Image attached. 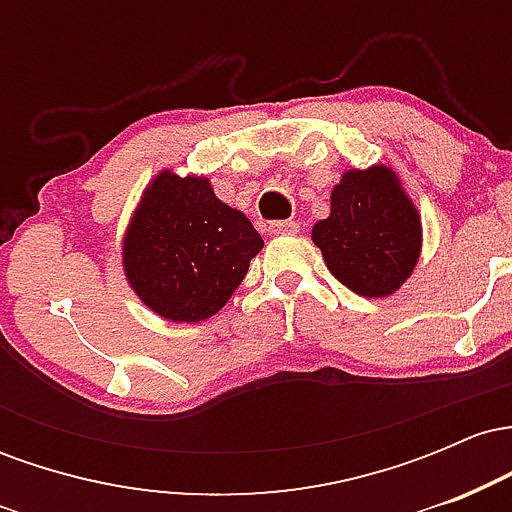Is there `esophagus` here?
I'll return each instance as SVG.
<instances>
[{
    "instance_id": "esophagus-1",
    "label": "esophagus",
    "mask_w": 512,
    "mask_h": 512,
    "mask_svg": "<svg viewBox=\"0 0 512 512\" xmlns=\"http://www.w3.org/2000/svg\"><path fill=\"white\" fill-rule=\"evenodd\" d=\"M301 231L296 221H272L269 223V233L272 236H293V233Z\"/></svg>"
}]
</instances>
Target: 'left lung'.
Returning a JSON list of instances; mask_svg holds the SVG:
<instances>
[{"instance_id": "1", "label": "left lung", "mask_w": 512, "mask_h": 512, "mask_svg": "<svg viewBox=\"0 0 512 512\" xmlns=\"http://www.w3.org/2000/svg\"><path fill=\"white\" fill-rule=\"evenodd\" d=\"M327 269L358 296L395 293L414 272L421 219L395 170H346L332 190L330 216L313 226Z\"/></svg>"}]
</instances>
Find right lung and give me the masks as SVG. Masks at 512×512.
<instances>
[{
    "instance_id": "1",
    "label": "right lung",
    "mask_w": 512,
    "mask_h": 512,
    "mask_svg": "<svg viewBox=\"0 0 512 512\" xmlns=\"http://www.w3.org/2000/svg\"><path fill=\"white\" fill-rule=\"evenodd\" d=\"M262 245L248 216L223 204L207 178L163 170L129 221L122 267L156 315L199 322L228 303Z\"/></svg>"
}]
</instances>
